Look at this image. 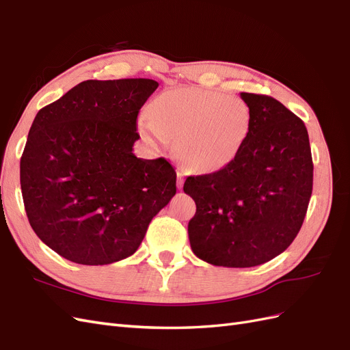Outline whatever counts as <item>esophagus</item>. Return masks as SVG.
Returning a JSON list of instances; mask_svg holds the SVG:
<instances>
[{
	"label": "esophagus",
	"mask_w": 350,
	"mask_h": 350,
	"mask_svg": "<svg viewBox=\"0 0 350 350\" xmlns=\"http://www.w3.org/2000/svg\"><path fill=\"white\" fill-rule=\"evenodd\" d=\"M176 176H178V181H176V185L178 188H183L184 187V176H185V172L183 167H179L176 171Z\"/></svg>",
	"instance_id": "34e87169"
}]
</instances>
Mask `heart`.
I'll use <instances>...</instances> for the list:
<instances>
[{
	"instance_id": "heart-1",
	"label": "heart",
	"mask_w": 350,
	"mask_h": 350,
	"mask_svg": "<svg viewBox=\"0 0 350 350\" xmlns=\"http://www.w3.org/2000/svg\"><path fill=\"white\" fill-rule=\"evenodd\" d=\"M251 122V108L242 98L178 88L157 94L150 116L139 120V131L152 144L178 142V153L189 167L211 172L234 161Z\"/></svg>"
}]
</instances>
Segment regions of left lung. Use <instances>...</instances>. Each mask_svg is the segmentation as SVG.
<instances>
[{"mask_svg":"<svg viewBox=\"0 0 350 350\" xmlns=\"http://www.w3.org/2000/svg\"><path fill=\"white\" fill-rule=\"evenodd\" d=\"M252 112L250 134L232 162L188 176L196 201L188 224L191 250L213 266L254 267L288 248L312 193V156L301 118L271 96L241 93Z\"/></svg>","mask_w":350,"mask_h":350,"instance_id":"left-lung-1","label":"left lung"}]
</instances>
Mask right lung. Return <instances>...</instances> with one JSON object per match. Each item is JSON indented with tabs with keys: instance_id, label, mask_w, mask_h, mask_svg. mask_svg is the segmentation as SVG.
<instances>
[{
	"instance_id": "add662e5",
	"label": "right lung",
	"mask_w": 350,
	"mask_h": 350,
	"mask_svg": "<svg viewBox=\"0 0 350 350\" xmlns=\"http://www.w3.org/2000/svg\"><path fill=\"white\" fill-rule=\"evenodd\" d=\"M157 86L86 80L35 116L20 185L31 229L61 257L103 266L133 256L175 196L174 166L133 153L137 116Z\"/></svg>"
}]
</instances>
